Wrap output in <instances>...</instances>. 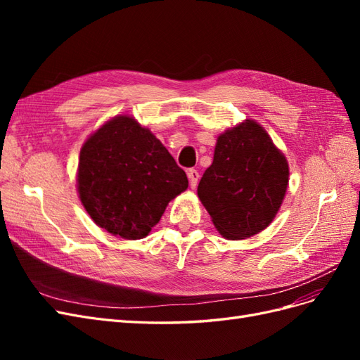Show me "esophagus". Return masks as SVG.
I'll use <instances>...</instances> for the list:
<instances>
[{"mask_svg":"<svg viewBox=\"0 0 360 360\" xmlns=\"http://www.w3.org/2000/svg\"><path fill=\"white\" fill-rule=\"evenodd\" d=\"M188 177H189V184H191V188L192 189H195L198 186V180H200V172L197 171V169H189L188 171Z\"/></svg>","mask_w":360,"mask_h":360,"instance_id":"esophagus-1","label":"esophagus"}]
</instances>
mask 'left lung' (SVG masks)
<instances>
[{
  "mask_svg": "<svg viewBox=\"0 0 360 360\" xmlns=\"http://www.w3.org/2000/svg\"><path fill=\"white\" fill-rule=\"evenodd\" d=\"M288 186V163L254 120L217 138L198 197L224 237L242 240L274 221Z\"/></svg>",
  "mask_w": 360,
  "mask_h": 360,
  "instance_id": "8db88e82",
  "label": "left lung"
}]
</instances>
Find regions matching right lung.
Wrapping results in <instances>:
<instances>
[{
	"label": "right lung",
	"instance_id": "1",
	"mask_svg": "<svg viewBox=\"0 0 360 360\" xmlns=\"http://www.w3.org/2000/svg\"><path fill=\"white\" fill-rule=\"evenodd\" d=\"M186 189V172L132 117L112 118L81 148L79 198L91 219L114 236L146 237Z\"/></svg>",
	"mask_w": 360,
	"mask_h": 360
}]
</instances>
